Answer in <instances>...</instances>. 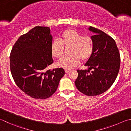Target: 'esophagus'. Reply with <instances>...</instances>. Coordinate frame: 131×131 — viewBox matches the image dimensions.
Returning a JSON list of instances; mask_svg holds the SVG:
<instances>
[{
    "mask_svg": "<svg viewBox=\"0 0 131 131\" xmlns=\"http://www.w3.org/2000/svg\"><path fill=\"white\" fill-rule=\"evenodd\" d=\"M70 71H71V70H70V69H65V72H66V73L70 72Z\"/></svg>",
    "mask_w": 131,
    "mask_h": 131,
    "instance_id": "obj_1",
    "label": "esophagus"
}]
</instances>
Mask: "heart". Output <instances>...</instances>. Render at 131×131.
Masks as SVG:
<instances>
[{
	"instance_id": "obj_1",
	"label": "heart",
	"mask_w": 131,
	"mask_h": 131,
	"mask_svg": "<svg viewBox=\"0 0 131 131\" xmlns=\"http://www.w3.org/2000/svg\"><path fill=\"white\" fill-rule=\"evenodd\" d=\"M64 45L71 46L70 54L64 56L57 62V66L66 69L75 67L79 63L81 59L88 60L92 54L94 49L93 41L89 36L82 34L75 29H67L60 35V40H53L50 45L52 56L59 59L63 56Z\"/></svg>"
}]
</instances>
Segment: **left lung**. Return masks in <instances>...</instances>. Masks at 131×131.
<instances>
[{"instance_id": "8db88e82", "label": "left lung", "mask_w": 131, "mask_h": 131, "mask_svg": "<svg viewBox=\"0 0 131 131\" xmlns=\"http://www.w3.org/2000/svg\"><path fill=\"white\" fill-rule=\"evenodd\" d=\"M89 30L94 33L91 37L93 52L84 64L89 70H78L75 83L82 93L94 96L108 90L115 81L120 70V55L113 38L95 27L90 26Z\"/></svg>"}]
</instances>
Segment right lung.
Returning a JSON list of instances; mask_svg holds the SVG:
<instances>
[{
    "instance_id": "add662e5",
    "label": "right lung",
    "mask_w": 131,
    "mask_h": 131,
    "mask_svg": "<svg viewBox=\"0 0 131 131\" xmlns=\"http://www.w3.org/2000/svg\"><path fill=\"white\" fill-rule=\"evenodd\" d=\"M49 27L36 26L16 41L10 56V70L22 91L37 100H44L56 91L65 74L63 68L46 70L53 63Z\"/></svg>"
}]
</instances>
